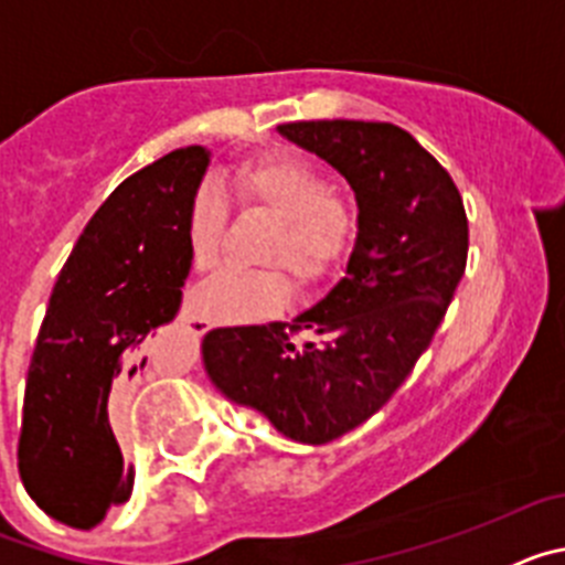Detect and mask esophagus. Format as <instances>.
Here are the masks:
<instances>
[{"instance_id":"obj_1","label":"esophagus","mask_w":565,"mask_h":565,"mask_svg":"<svg viewBox=\"0 0 565 565\" xmlns=\"http://www.w3.org/2000/svg\"><path fill=\"white\" fill-rule=\"evenodd\" d=\"M183 326H186L189 333H194V337H201V333L209 331V319L198 317V313H194L192 308H186V311H183Z\"/></svg>"}]
</instances>
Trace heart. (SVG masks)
<instances>
[{"mask_svg": "<svg viewBox=\"0 0 565 565\" xmlns=\"http://www.w3.org/2000/svg\"><path fill=\"white\" fill-rule=\"evenodd\" d=\"M228 189L246 209H263L277 226L263 259L286 263L299 282L328 277L356 239V209L328 189L326 174L297 154H263L232 174ZM228 203L212 183L194 192L186 214L189 257L198 271L217 266L226 243ZM291 282L279 268H226L194 291V308L212 322H254L286 306Z\"/></svg>", "mask_w": 565, "mask_h": 565, "instance_id": "obj_1", "label": "heart"}]
</instances>
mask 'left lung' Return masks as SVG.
Listing matches in <instances>:
<instances>
[{"instance_id": "obj_1", "label": "left lung", "mask_w": 565, "mask_h": 565, "mask_svg": "<svg viewBox=\"0 0 565 565\" xmlns=\"http://www.w3.org/2000/svg\"><path fill=\"white\" fill-rule=\"evenodd\" d=\"M277 132L351 183L356 243L344 277L291 322L209 331L203 367L286 438L328 444L367 422L433 342L467 266V212L450 172L402 127L297 121Z\"/></svg>"}]
</instances>
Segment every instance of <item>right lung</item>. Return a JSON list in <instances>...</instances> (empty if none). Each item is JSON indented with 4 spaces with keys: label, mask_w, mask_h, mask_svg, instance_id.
<instances>
[{
    "label": "right lung",
    "mask_w": 565,
    "mask_h": 565,
    "mask_svg": "<svg viewBox=\"0 0 565 565\" xmlns=\"http://www.w3.org/2000/svg\"><path fill=\"white\" fill-rule=\"evenodd\" d=\"M206 147L129 174L82 232L56 279L28 371L19 476L53 521L93 529L129 501L113 422L149 362V333L172 322L192 268L186 214Z\"/></svg>",
    "instance_id": "add662e5"
}]
</instances>
